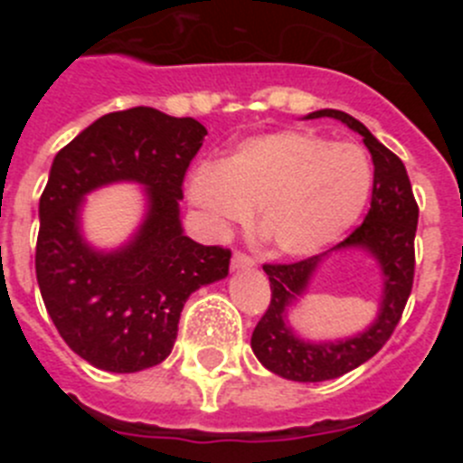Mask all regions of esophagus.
Instances as JSON below:
<instances>
[{"mask_svg":"<svg viewBox=\"0 0 463 463\" xmlns=\"http://www.w3.org/2000/svg\"><path fill=\"white\" fill-rule=\"evenodd\" d=\"M252 267H255L252 257L243 255V252H234V257H232V269H234V271H245V269H252Z\"/></svg>","mask_w":463,"mask_h":463,"instance_id":"obj_1","label":"esophagus"}]
</instances>
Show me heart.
Returning <instances> with one entry per match:
<instances>
[{"mask_svg": "<svg viewBox=\"0 0 463 463\" xmlns=\"http://www.w3.org/2000/svg\"><path fill=\"white\" fill-rule=\"evenodd\" d=\"M371 187L359 146L285 129L245 138L218 166H196L185 194L220 232L257 211L255 232L273 252L310 257L357 222Z\"/></svg>", "mask_w": 463, "mask_h": 463, "instance_id": "1", "label": "heart"}]
</instances>
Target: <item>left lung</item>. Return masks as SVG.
<instances>
[{"label":"left lung","instance_id":"1","mask_svg":"<svg viewBox=\"0 0 463 463\" xmlns=\"http://www.w3.org/2000/svg\"><path fill=\"white\" fill-rule=\"evenodd\" d=\"M334 118L362 134L364 146L373 159V196L371 211L353 234L329 248L294 264H264L271 282V304L252 331V353L271 373L294 383H322L345 375L369 362L401 320L415 276V232L417 203L412 196L406 166L359 120L336 109L308 113L306 120ZM369 251L379 261L383 273V298L374 325L354 337L338 342H308L291 329L287 320L288 308L303 296L314 271L331 251Z\"/></svg>","mask_w":463,"mask_h":463}]
</instances>
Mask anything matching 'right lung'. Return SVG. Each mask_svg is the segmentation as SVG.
<instances>
[{"label":"right lung","instance_id":"obj_1","mask_svg":"<svg viewBox=\"0 0 463 463\" xmlns=\"http://www.w3.org/2000/svg\"><path fill=\"white\" fill-rule=\"evenodd\" d=\"M206 127L150 106L85 127L55 155L39 199L36 280L52 325L73 353L110 373H137L171 354L187 297L229 273L232 252L202 245L181 224L183 178ZM137 182L146 215L116 251L82 236L84 196Z\"/></svg>","mask_w":463,"mask_h":463}]
</instances>
